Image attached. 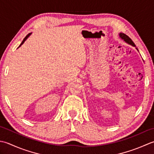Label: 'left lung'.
Here are the masks:
<instances>
[{"mask_svg": "<svg viewBox=\"0 0 154 154\" xmlns=\"http://www.w3.org/2000/svg\"><path fill=\"white\" fill-rule=\"evenodd\" d=\"M119 36H120V38H121L122 40H123L124 42L128 43V45H131L132 46L136 47V45H135V44L134 43V42L132 41V40H131V39L130 38H129V36H128L127 35H125V34L120 32V34H119ZM136 48L137 51L139 52L138 49H137V48H136Z\"/></svg>", "mask_w": 154, "mask_h": 154, "instance_id": "left-lung-1", "label": "left lung"}]
</instances>
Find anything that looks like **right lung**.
Here are the masks:
<instances>
[{"instance_id": "right-lung-1", "label": "right lung", "mask_w": 154, "mask_h": 154, "mask_svg": "<svg viewBox=\"0 0 154 154\" xmlns=\"http://www.w3.org/2000/svg\"><path fill=\"white\" fill-rule=\"evenodd\" d=\"M31 34H32V33H29V34H28V35H27V36H26V37H25V38H24V40H23V42H21V44H20V46H18L17 48H19V47H20V46H21L22 45H23V44H24V42L25 41H26V40H27V38H29V36H30L31 35Z\"/></svg>"}]
</instances>
